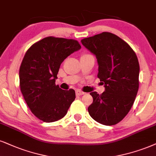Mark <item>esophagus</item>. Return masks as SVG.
<instances>
[{
    "label": "esophagus",
    "instance_id": "1",
    "mask_svg": "<svg viewBox=\"0 0 156 156\" xmlns=\"http://www.w3.org/2000/svg\"><path fill=\"white\" fill-rule=\"evenodd\" d=\"M84 94H85V93H84V92L81 91V90H76V95H84Z\"/></svg>",
    "mask_w": 156,
    "mask_h": 156
}]
</instances>
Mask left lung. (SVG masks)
I'll list each match as a JSON object with an SVG mask.
<instances>
[{
	"instance_id": "8db88e82",
	"label": "left lung",
	"mask_w": 156,
	"mask_h": 156,
	"mask_svg": "<svg viewBox=\"0 0 156 156\" xmlns=\"http://www.w3.org/2000/svg\"><path fill=\"white\" fill-rule=\"evenodd\" d=\"M81 43L95 55L98 77L105 91L90 94L93 102L88 112L94 120L107 126L116 124L130 111L139 88L140 65L135 53L126 42L111 32L84 38Z\"/></svg>"
}]
</instances>
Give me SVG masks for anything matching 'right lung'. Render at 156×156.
Returning <instances> with one entry per match:
<instances>
[{"mask_svg": "<svg viewBox=\"0 0 156 156\" xmlns=\"http://www.w3.org/2000/svg\"><path fill=\"white\" fill-rule=\"evenodd\" d=\"M81 48L76 40L48 37L25 53L20 69V89L32 113L45 122H56L66 114L76 95L73 89L55 85L61 63Z\"/></svg>", "mask_w": 156, "mask_h": 156, "instance_id": "1", "label": "right lung"}]
</instances>
